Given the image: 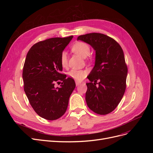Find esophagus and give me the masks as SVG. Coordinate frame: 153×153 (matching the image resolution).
Masks as SVG:
<instances>
[{
	"label": "esophagus",
	"instance_id": "1",
	"mask_svg": "<svg viewBox=\"0 0 153 153\" xmlns=\"http://www.w3.org/2000/svg\"><path fill=\"white\" fill-rule=\"evenodd\" d=\"M76 86H78V85H79L80 84H81V82H78V81H76Z\"/></svg>",
	"mask_w": 153,
	"mask_h": 153
}]
</instances>
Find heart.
Wrapping results in <instances>:
<instances>
[{
	"instance_id": "obj_1",
	"label": "heart",
	"mask_w": 153,
	"mask_h": 153,
	"mask_svg": "<svg viewBox=\"0 0 153 153\" xmlns=\"http://www.w3.org/2000/svg\"><path fill=\"white\" fill-rule=\"evenodd\" d=\"M71 49L74 52L78 54L83 57H87L89 54L91 48L90 46L84 41H77L71 47ZM60 62L62 68H66L68 67V56L66 52H62L60 57ZM87 71L84 69H73L68 72V75L73 79L80 81L86 76L87 75Z\"/></svg>"
}]
</instances>
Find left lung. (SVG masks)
Instances as JSON below:
<instances>
[{"instance_id":"8db88e82","label":"left lung","mask_w":153,"mask_h":153,"mask_svg":"<svg viewBox=\"0 0 153 153\" xmlns=\"http://www.w3.org/2000/svg\"><path fill=\"white\" fill-rule=\"evenodd\" d=\"M79 39L96 50L95 66L87 76L91 82L86 84L87 105L96 114H108L117 107L126 90L128 67L123 50L116 41L103 34L92 32L79 36Z\"/></svg>"}]
</instances>
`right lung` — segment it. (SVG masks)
<instances>
[{"mask_svg":"<svg viewBox=\"0 0 153 153\" xmlns=\"http://www.w3.org/2000/svg\"><path fill=\"white\" fill-rule=\"evenodd\" d=\"M73 36L39 41L27 54L23 68L24 89L32 107L45 119L56 120L65 114L69 98L75 88L73 78L61 73V53ZM62 83L55 88V82Z\"/></svg>","mask_w":153,"mask_h":153,"instance_id":"1","label":"right lung"}]
</instances>
